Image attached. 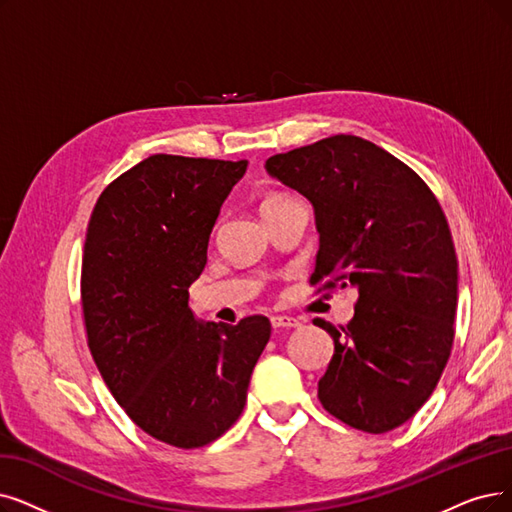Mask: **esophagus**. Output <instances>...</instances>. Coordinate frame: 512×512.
I'll return each mask as SVG.
<instances>
[{
  "mask_svg": "<svg viewBox=\"0 0 512 512\" xmlns=\"http://www.w3.org/2000/svg\"><path fill=\"white\" fill-rule=\"evenodd\" d=\"M271 325L275 327V330H281V327H298L300 321L294 317H288V315H273Z\"/></svg>",
  "mask_w": 512,
  "mask_h": 512,
  "instance_id": "1",
  "label": "esophagus"
}]
</instances>
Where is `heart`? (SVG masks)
I'll use <instances>...</instances> for the list:
<instances>
[{
	"mask_svg": "<svg viewBox=\"0 0 512 512\" xmlns=\"http://www.w3.org/2000/svg\"><path fill=\"white\" fill-rule=\"evenodd\" d=\"M277 199H285V197H271V199H267L264 203H271V201H277ZM264 203H262V206H264Z\"/></svg>",
	"mask_w": 512,
	"mask_h": 512,
	"instance_id": "1",
	"label": "heart"
}]
</instances>
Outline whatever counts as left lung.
Listing matches in <instances>:
<instances>
[{
	"instance_id": "1",
	"label": "left lung",
	"mask_w": 512,
	"mask_h": 512,
	"mask_svg": "<svg viewBox=\"0 0 512 512\" xmlns=\"http://www.w3.org/2000/svg\"><path fill=\"white\" fill-rule=\"evenodd\" d=\"M264 168L313 203L311 283L359 292L346 325L315 319L334 340L319 401L359 431H393L431 397L454 344L458 258L439 201L403 161L351 134Z\"/></svg>"
}]
</instances>
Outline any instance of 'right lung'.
<instances>
[{"mask_svg": "<svg viewBox=\"0 0 512 512\" xmlns=\"http://www.w3.org/2000/svg\"><path fill=\"white\" fill-rule=\"evenodd\" d=\"M245 170V159L151 155L102 191L88 224L81 309L90 353L142 431L182 449L235 424L271 338L262 315L229 325L189 309L222 203Z\"/></svg>", "mask_w": 512, "mask_h": 512, "instance_id": "obj_1", "label": "right lung"}]
</instances>
